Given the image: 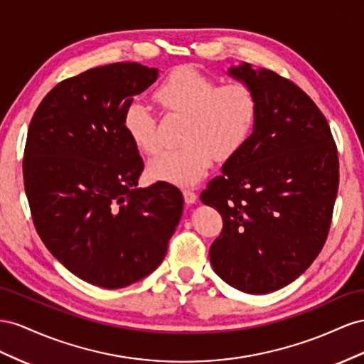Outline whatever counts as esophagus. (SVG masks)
Here are the masks:
<instances>
[{"mask_svg": "<svg viewBox=\"0 0 364 364\" xmlns=\"http://www.w3.org/2000/svg\"><path fill=\"white\" fill-rule=\"evenodd\" d=\"M183 195H184L186 204H195L196 200H198V196H196V193L193 191H191V189L183 191Z\"/></svg>", "mask_w": 364, "mask_h": 364, "instance_id": "obj_1", "label": "esophagus"}]
</instances>
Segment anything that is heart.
I'll list each match as a JSON object with an SVG mask.
<instances>
[{
    "mask_svg": "<svg viewBox=\"0 0 364 364\" xmlns=\"http://www.w3.org/2000/svg\"><path fill=\"white\" fill-rule=\"evenodd\" d=\"M155 100L169 112L186 116L181 148L154 159V178L178 186H193L212 168L216 159L227 160L250 137L257 117V99L244 84L218 87L193 67L173 70L155 91ZM124 131L140 152H159L157 124L151 109L134 102L124 112Z\"/></svg>",
    "mask_w": 364,
    "mask_h": 364,
    "instance_id": "1",
    "label": "heart"
}]
</instances>
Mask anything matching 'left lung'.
I'll return each instance as SVG.
<instances>
[{"mask_svg": "<svg viewBox=\"0 0 364 364\" xmlns=\"http://www.w3.org/2000/svg\"><path fill=\"white\" fill-rule=\"evenodd\" d=\"M227 76L253 90L257 117L244 146L201 193L224 221L210 264L230 287L267 294L305 273L326 241L337 148L323 114L293 82L247 62Z\"/></svg>", "mask_w": 364, "mask_h": 364, "instance_id": "obj_1", "label": "left lung"}]
</instances>
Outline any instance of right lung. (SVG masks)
I'll return each instance as SVG.
<instances>
[{
    "label": "right lung",
    "instance_id": "right-lung-1",
    "mask_svg": "<svg viewBox=\"0 0 364 364\" xmlns=\"http://www.w3.org/2000/svg\"><path fill=\"white\" fill-rule=\"evenodd\" d=\"M159 68L117 62L62 80L27 132L26 195L41 240L85 282L123 288L163 262L183 213V195L157 181L137 188L139 149L124 131L134 97Z\"/></svg>",
    "mask_w": 364,
    "mask_h": 364
}]
</instances>
